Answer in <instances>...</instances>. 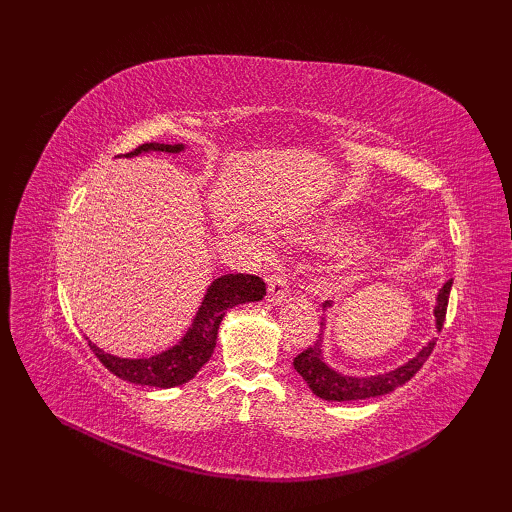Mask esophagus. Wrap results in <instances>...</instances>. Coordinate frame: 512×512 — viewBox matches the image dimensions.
<instances>
[{"label":"esophagus","mask_w":512,"mask_h":512,"mask_svg":"<svg viewBox=\"0 0 512 512\" xmlns=\"http://www.w3.org/2000/svg\"><path fill=\"white\" fill-rule=\"evenodd\" d=\"M290 292V282L286 273H273L271 280H269V301L271 303H282Z\"/></svg>","instance_id":"34e87169"}]
</instances>
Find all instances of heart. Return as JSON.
I'll return each mask as SVG.
<instances>
[{
  "mask_svg": "<svg viewBox=\"0 0 512 512\" xmlns=\"http://www.w3.org/2000/svg\"><path fill=\"white\" fill-rule=\"evenodd\" d=\"M352 277H354V273H350V271H348V273H344V275H339V277H337V282L346 284V282H350V280H352Z\"/></svg>",
  "mask_w": 512,
  "mask_h": 512,
  "instance_id": "b5f03b06",
  "label": "heart"
}]
</instances>
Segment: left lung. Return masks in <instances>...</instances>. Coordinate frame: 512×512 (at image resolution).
I'll use <instances>...</instances> for the list:
<instances>
[{
	"instance_id": "left-lung-1",
	"label": "left lung",
	"mask_w": 512,
	"mask_h": 512,
	"mask_svg": "<svg viewBox=\"0 0 512 512\" xmlns=\"http://www.w3.org/2000/svg\"><path fill=\"white\" fill-rule=\"evenodd\" d=\"M451 286H453V282L448 280L438 294V305H436L438 331H442V327H444L448 297H451ZM324 307H329V301L322 303V309ZM320 327H324V320L320 322ZM320 342L322 339H318L314 346H309L294 356V369H297L303 376L309 389H312L320 399H327V401H359V399H367V397L386 395V393L399 389L401 384H406L416 374V371L425 365L433 346H436V339H433V342H429V346H425L421 352H418L412 361L389 371V374H380V376H371V378H352V376L337 374V371L324 365Z\"/></svg>"
}]
</instances>
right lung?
<instances>
[{
    "label": "right lung",
    "mask_w": 512,
    "mask_h": 512,
    "mask_svg": "<svg viewBox=\"0 0 512 512\" xmlns=\"http://www.w3.org/2000/svg\"><path fill=\"white\" fill-rule=\"evenodd\" d=\"M181 145H164V143H143L132 149L126 156H138L141 151H166L177 153ZM267 294L265 282L258 275L247 273H228L215 280L207 294L205 301L200 305L198 314L194 318L192 329L188 331L181 342L162 354L149 356V359H119V356L102 352L96 344H89L100 363L113 371V374L126 382L143 384V386H160V389H170V386H179L183 382L192 380L200 367H203L218 342V329L224 314L230 307L239 303L260 301Z\"/></svg>",
    "instance_id": "1"
}]
</instances>
